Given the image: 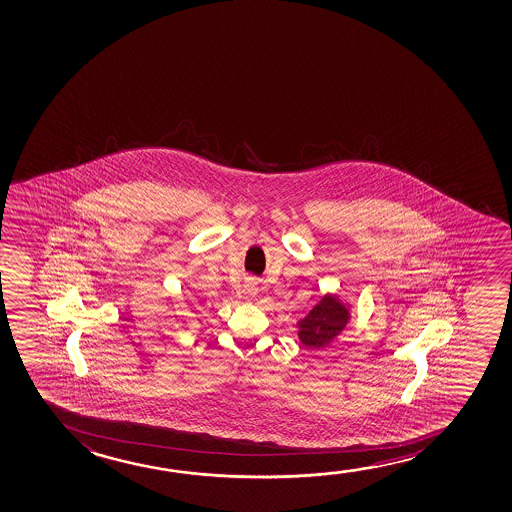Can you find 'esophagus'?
<instances>
[{"label":"esophagus","mask_w":512,"mask_h":512,"mask_svg":"<svg viewBox=\"0 0 512 512\" xmlns=\"http://www.w3.org/2000/svg\"><path fill=\"white\" fill-rule=\"evenodd\" d=\"M244 295L247 298L256 297L258 295V283L256 281H245Z\"/></svg>","instance_id":"1"}]
</instances>
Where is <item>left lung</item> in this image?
Listing matches in <instances>:
<instances>
[{
  "mask_svg": "<svg viewBox=\"0 0 512 512\" xmlns=\"http://www.w3.org/2000/svg\"><path fill=\"white\" fill-rule=\"evenodd\" d=\"M350 321V311L337 295H325L297 323L298 339L307 348H323L332 343Z\"/></svg>",
  "mask_w": 512,
  "mask_h": 512,
  "instance_id": "obj_1",
  "label": "left lung"
}]
</instances>
